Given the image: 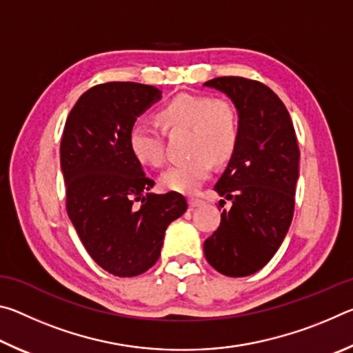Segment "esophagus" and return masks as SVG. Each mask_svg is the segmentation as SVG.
Here are the masks:
<instances>
[{"label": "esophagus", "instance_id": "34e87169", "mask_svg": "<svg viewBox=\"0 0 353 353\" xmlns=\"http://www.w3.org/2000/svg\"><path fill=\"white\" fill-rule=\"evenodd\" d=\"M188 204H190V207H199V205L204 204V201L199 199V198H190Z\"/></svg>", "mask_w": 353, "mask_h": 353}]
</instances>
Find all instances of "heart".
Instances as JSON below:
<instances>
[{"instance_id": "b5f03b06", "label": "heart", "mask_w": 353, "mask_h": 353, "mask_svg": "<svg viewBox=\"0 0 353 353\" xmlns=\"http://www.w3.org/2000/svg\"><path fill=\"white\" fill-rule=\"evenodd\" d=\"M157 121L165 130L188 129L190 159L166 170L162 187L181 193H194L210 176L213 162L224 163L234 155L240 123L235 107L229 101L205 94L179 93L157 112ZM129 149L141 165L162 166L165 163L163 139L159 129L137 123L129 130Z\"/></svg>"}]
</instances>
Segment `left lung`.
<instances>
[{"instance_id":"8db88e82","label":"left lung","mask_w":353,"mask_h":353,"mask_svg":"<svg viewBox=\"0 0 353 353\" xmlns=\"http://www.w3.org/2000/svg\"><path fill=\"white\" fill-rule=\"evenodd\" d=\"M204 85L225 93L240 118L236 149L214 185L232 207L221 213L204 254L218 272L246 277L272 259L290 229L301 151L288 110L265 83L223 76Z\"/></svg>"}]
</instances>
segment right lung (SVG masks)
I'll return each mask as SVG.
<instances>
[{"instance_id":"1","label":"right lung","mask_w":353,"mask_h":353,"mask_svg":"<svg viewBox=\"0 0 353 353\" xmlns=\"http://www.w3.org/2000/svg\"><path fill=\"white\" fill-rule=\"evenodd\" d=\"M159 99V88L145 83H99L77 99L65 123L61 166L68 216L88 255L117 277L154 266L166 227L187 210L181 193H148L154 181L129 149L137 117Z\"/></svg>"}]
</instances>
